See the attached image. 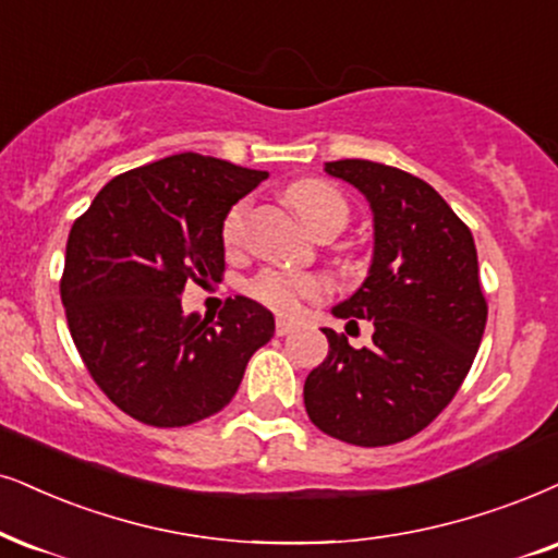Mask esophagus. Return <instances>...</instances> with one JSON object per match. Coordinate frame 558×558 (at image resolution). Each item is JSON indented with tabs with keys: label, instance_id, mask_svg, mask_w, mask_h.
<instances>
[{
	"label": "esophagus",
	"instance_id": "esophagus-1",
	"mask_svg": "<svg viewBox=\"0 0 558 558\" xmlns=\"http://www.w3.org/2000/svg\"><path fill=\"white\" fill-rule=\"evenodd\" d=\"M293 329H295L293 322H288V319H278V322H275V335H278V337L291 335Z\"/></svg>",
	"mask_w": 558,
	"mask_h": 558
}]
</instances>
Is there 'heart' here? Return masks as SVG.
<instances>
[{"label":"heart","instance_id":"obj_1","mask_svg":"<svg viewBox=\"0 0 558 558\" xmlns=\"http://www.w3.org/2000/svg\"><path fill=\"white\" fill-rule=\"evenodd\" d=\"M288 203H291L301 221L314 231L316 236L324 231H340L350 221V206L340 190H335L322 180H301L288 187ZM246 218H250V203L242 201L234 208H229L223 218L221 236L229 250L242 246L246 234ZM250 293L265 306L275 308L280 314H293L301 306L303 299H319L324 293V283L316 275L306 272H283V270H265L250 283Z\"/></svg>","mask_w":558,"mask_h":558}]
</instances>
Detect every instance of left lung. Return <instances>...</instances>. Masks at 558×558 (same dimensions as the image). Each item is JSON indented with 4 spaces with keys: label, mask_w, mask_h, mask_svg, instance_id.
<instances>
[{
    "label": "left lung",
    "mask_w": 558,
    "mask_h": 558,
    "mask_svg": "<svg viewBox=\"0 0 558 558\" xmlns=\"http://www.w3.org/2000/svg\"><path fill=\"white\" fill-rule=\"evenodd\" d=\"M373 210L368 278L337 303V319H368L373 342L322 329L329 352L303 384L308 420L363 448L393 446L450 404L486 327L476 244L466 223L425 180L368 159L327 161Z\"/></svg>",
    "instance_id": "1"
}]
</instances>
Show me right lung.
Returning <instances> with one entry per match:
<instances>
[{"instance_id":"add662e5","label":"right lung","mask_w":558,"mask_h":558,"mask_svg":"<svg viewBox=\"0 0 558 558\" xmlns=\"http://www.w3.org/2000/svg\"><path fill=\"white\" fill-rule=\"evenodd\" d=\"M267 172L174 154L118 174L76 218L61 301L89 376L112 404L151 427H185L234 399L275 319L229 299L218 319L182 314L187 280H221V227Z\"/></svg>"}]
</instances>
